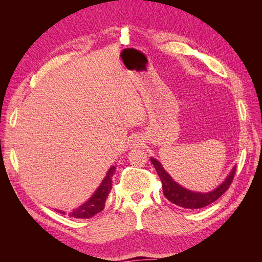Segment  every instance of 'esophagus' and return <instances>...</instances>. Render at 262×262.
<instances>
[{
  "instance_id": "34e87169",
  "label": "esophagus",
  "mask_w": 262,
  "mask_h": 262,
  "mask_svg": "<svg viewBox=\"0 0 262 262\" xmlns=\"http://www.w3.org/2000/svg\"><path fill=\"white\" fill-rule=\"evenodd\" d=\"M141 140L139 139V138H132V140H131V145H133V146H138V145H140V143H141Z\"/></svg>"
}]
</instances>
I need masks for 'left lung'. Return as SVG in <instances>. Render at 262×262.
Segmentation results:
<instances>
[{"label":"left lung","mask_w":262,"mask_h":262,"mask_svg":"<svg viewBox=\"0 0 262 262\" xmlns=\"http://www.w3.org/2000/svg\"><path fill=\"white\" fill-rule=\"evenodd\" d=\"M150 162L153 163L158 176L161 178L164 195L167 198L171 203L179 205L181 208L191 210L204 208L207 207V205L213 203L214 201H216L226 191L228 187L231 186L236 172V166H234L231 172H229V175L217 188L212 190L210 192L202 193L191 191V190L186 189L178 185L177 182L170 177L169 173L165 170L163 165L158 162L156 158L150 157Z\"/></svg>","instance_id":"8db88e82"}]
</instances>
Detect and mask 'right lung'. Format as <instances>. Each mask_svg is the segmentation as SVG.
I'll return each mask as SVG.
<instances>
[{
    "label": "right lung",
    "instance_id": "obj_1",
    "mask_svg": "<svg viewBox=\"0 0 262 262\" xmlns=\"http://www.w3.org/2000/svg\"><path fill=\"white\" fill-rule=\"evenodd\" d=\"M116 172V167L112 166L106 173L105 178L102 179L100 186L97 188L95 193L87 200L85 203H83L81 207L77 209H74L68 213V215L74 219H90L94 215H96L97 213L104 210L105 203L108 198L109 192L112 191L113 188V176ZM60 214H67V212L60 210Z\"/></svg>",
    "mask_w": 262,
    "mask_h": 262
}]
</instances>
